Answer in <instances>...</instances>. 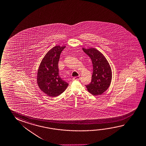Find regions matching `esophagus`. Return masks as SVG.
Masks as SVG:
<instances>
[{"instance_id": "1", "label": "esophagus", "mask_w": 146, "mask_h": 146, "mask_svg": "<svg viewBox=\"0 0 146 146\" xmlns=\"http://www.w3.org/2000/svg\"><path fill=\"white\" fill-rule=\"evenodd\" d=\"M80 79V76L75 77L73 78L74 80H78Z\"/></svg>"}]
</instances>
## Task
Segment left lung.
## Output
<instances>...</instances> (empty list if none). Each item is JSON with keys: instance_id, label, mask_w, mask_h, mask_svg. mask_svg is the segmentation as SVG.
Returning <instances> with one entry per match:
<instances>
[{"instance_id": "8db88e82", "label": "left lung", "mask_w": 146, "mask_h": 146, "mask_svg": "<svg viewBox=\"0 0 146 146\" xmlns=\"http://www.w3.org/2000/svg\"><path fill=\"white\" fill-rule=\"evenodd\" d=\"M82 50L91 58L93 67L92 81L86 86L88 92L93 95H101L108 90L111 81L110 65L103 54L95 48H82Z\"/></svg>"}]
</instances>
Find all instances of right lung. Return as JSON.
Instances as JSON below:
<instances>
[{
  "instance_id": "1",
  "label": "right lung",
  "mask_w": 146,
  "mask_h": 146,
  "mask_svg": "<svg viewBox=\"0 0 146 146\" xmlns=\"http://www.w3.org/2000/svg\"><path fill=\"white\" fill-rule=\"evenodd\" d=\"M66 46H55L46 54L38 67L37 83L44 93L50 97L59 96L69 84L59 76L58 63L60 54Z\"/></svg>"
}]
</instances>
